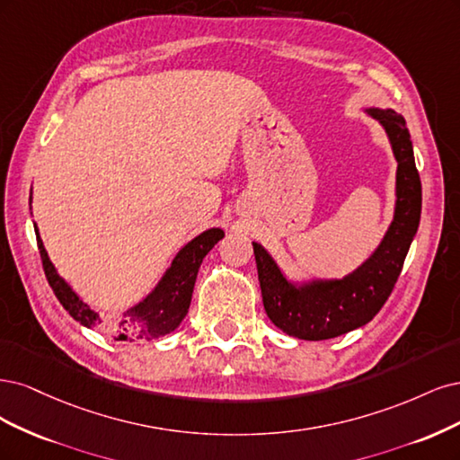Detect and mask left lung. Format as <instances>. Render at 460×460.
<instances>
[{
  "instance_id": "obj_1",
  "label": "left lung",
  "mask_w": 460,
  "mask_h": 460,
  "mask_svg": "<svg viewBox=\"0 0 460 460\" xmlns=\"http://www.w3.org/2000/svg\"><path fill=\"white\" fill-rule=\"evenodd\" d=\"M368 114L386 129L397 160L395 216L375 254L344 279L317 280L296 288L279 271L268 252L258 243H252L265 314L288 336L329 340L367 324L390 298L412 236L417 234L422 185L405 118L394 111L378 109H370Z\"/></svg>"
}]
</instances>
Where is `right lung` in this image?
<instances>
[{
	"mask_svg": "<svg viewBox=\"0 0 460 460\" xmlns=\"http://www.w3.org/2000/svg\"><path fill=\"white\" fill-rule=\"evenodd\" d=\"M36 229L38 250L41 256L43 271H46L48 283L53 288L57 300L63 304L68 314L82 323L84 327H97L114 336V340H124V342H145V340H155L160 336H166L172 331L180 327V323L187 315L192 288H195V280L200 263L204 256L224 239V231L221 229H208L197 239H192L185 248H181L180 254L175 256L172 268L162 277L158 287L146 296V298L131 307L128 314L118 321L102 319L97 311L90 305L84 304L72 288L58 277L53 263L48 258V252L43 248V243Z\"/></svg>",
	"mask_w": 460,
	"mask_h": 460,
	"instance_id": "1",
	"label": "right lung"
}]
</instances>
